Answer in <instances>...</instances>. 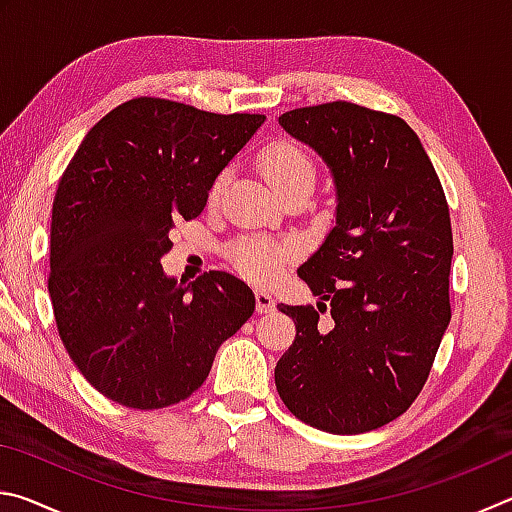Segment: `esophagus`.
Segmentation results:
<instances>
[{"label": "esophagus", "mask_w": 512, "mask_h": 512, "mask_svg": "<svg viewBox=\"0 0 512 512\" xmlns=\"http://www.w3.org/2000/svg\"><path fill=\"white\" fill-rule=\"evenodd\" d=\"M255 307H257V314H273L275 300H273L271 293L255 291Z\"/></svg>", "instance_id": "obj_1"}]
</instances>
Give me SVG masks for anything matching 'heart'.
I'll return each mask as SVG.
<instances>
[{"label": "heart", "mask_w": 512, "mask_h": 512, "mask_svg": "<svg viewBox=\"0 0 512 512\" xmlns=\"http://www.w3.org/2000/svg\"><path fill=\"white\" fill-rule=\"evenodd\" d=\"M262 171L273 187V192L284 185L296 183L300 178L314 180V162L296 144L280 142L266 149L262 155ZM221 189V180L214 185V194ZM293 250L289 246L275 244L266 239H246L232 248V262L250 280L266 282L277 275V271L289 262Z\"/></svg>", "instance_id": "obj_1"}]
</instances>
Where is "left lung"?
<instances>
[{"instance_id":"8db88e82","label":"left lung","mask_w":512,"mask_h":512,"mask_svg":"<svg viewBox=\"0 0 512 512\" xmlns=\"http://www.w3.org/2000/svg\"><path fill=\"white\" fill-rule=\"evenodd\" d=\"M277 121L323 158L336 189L332 230L298 268L318 309L280 305L296 341L275 366L277 393L311 427L372 431L420 395L452 318L443 185L395 115L332 101ZM327 304L335 325L325 333L317 311Z\"/></svg>"}]
</instances>
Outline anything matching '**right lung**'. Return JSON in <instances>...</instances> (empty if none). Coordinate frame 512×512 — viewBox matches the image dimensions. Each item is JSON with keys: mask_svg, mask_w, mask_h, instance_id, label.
<instances>
[{"mask_svg": "<svg viewBox=\"0 0 512 512\" xmlns=\"http://www.w3.org/2000/svg\"><path fill=\"white\" fill-rule=\"evenodd\" d=\"M264 121L131 99L67 164L51 210L49 296L67 354L108 400L131 409L187 400L253 316L255 293L239 277L210 271L185 284L160 259L176 221L203 212Z\"/></svg>", "mask_w": 512, "mask_h": 512, "instance_id": "1", "label": "right lung"}]
</instances>
